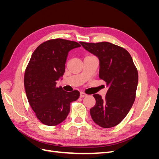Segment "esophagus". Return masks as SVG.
<instances>
[{"instance_id":"obj_1","label":"esophagus","mask_w":159,"mask_h":159,"mask_svg":"<svg viewBox=\"0 0 159 159\" xmlns=\"http://www.w3.org/2000/svg\"><path fill=\"white\" fill-rule=\"evenodd\" d=\"M87 96V94H85L84 92H80V98H84V97H86Z\"/></svg>"}]
</instances>
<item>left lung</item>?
Masks as SVG:
<instances>
[{
	"mask_svg": "<svg viewBox=\"0 0 159 159\" xmlns=\"http://www.w3.org/2000/svg\"><path fill=\"white\" fill-rule=\"evenodd\" d=\"M99 60V76L109 88L105 98L93 95L96 103L90 109L93 121L103 128L117 125L126 117L135 99L138 71L129 53L107 42H80Z\"/></svg>",
	"mask_w": 159,
	"mask_h": 159,
	"instance_id": "1",
	"label": "left lung"
}]
</instances>
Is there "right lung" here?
Listing matches in <instances>:
<instances>
[{
  "mask_svg": "<svg viewBox=\"0 0 159 159\" xmlns=\"http://www.w3.org/2000/svg\"><path fill=\"white\" fill-rule=\"evenodd\" d=\"M80 44L57 39L42 43L33 52L25 71L24 84L27 98L37 118L46 125H57L66 119L70 103L80 97L74 90L68 92L56 86L65 72L69 52Z\"/></svg>",
  "mask_w": 159,
  "mask_h": 159,
  "instance_id": "obj_1",
  "label": "right lung"
}]
</instances>
